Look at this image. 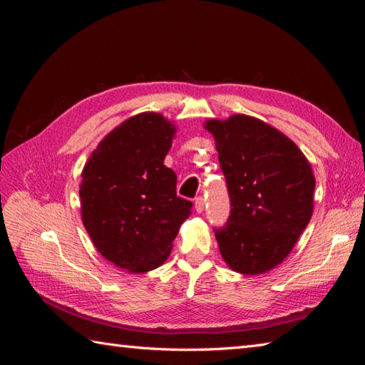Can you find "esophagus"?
Instances as JSON below:
<instances>
[{
	"label": "esophagus",
	"mask_w": 365,
	"mask_h": 365,
	"mask_svg": "<svg viewBox=\"0 0 365 365\" xmlns=\"http://www.w3.org/2000/svg\"><path fill=\"white\" fill-rule=\"evenodd\" d=\"M204 208H205V200L202 196H200V197H196V201H195V210L197 213H202L204 212Z\"/></svg>",
	"instance_id": "obj_1"
}]
</instances>
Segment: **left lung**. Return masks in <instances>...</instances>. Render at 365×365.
<instances>
[{
    "mask_svg": "<svg viewBox=\"0 0 365 365\" xmlns=\"http://www.w3.org/2000/svg\"><path fill=\"white\" fill-rule=\"evenodd\" d=\"M227 181L230 216L213 228L231 269L262 274L279 264L312 216L315 178L294 141L263 121L237 114L208 120Z\"/></svg>",
    "mask_w": 365,
    "mask_h": 365,
    "instance_id": "obj_1",
    "label": "left lung"
}]
</instances>
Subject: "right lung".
<instances>
[{
  "label": "right lung",
  "mask_w": 365,
  "mask_h": 365,
  "mask_svg": "<svg viewBox=\"0 0 365 365\" xmlns=\"http://www.w3.org/2000/svg\"><path fill=\"white\" fill-rule=\"evenodd\" d=\"M173 134L160 114L130 117L101 141L82 172L88 235L106 260L129 272L158 268L192 215V201L176 195V175L164 165Z\"/></svg>",
  "instance_id": "obj_1"
}]
</instances>
